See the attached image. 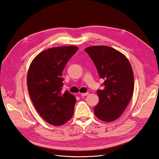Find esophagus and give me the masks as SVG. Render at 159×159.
I'll list each match as a JSON object with an SVG mask.
<instances>
[{
    "mask_svg": "<svg viewBox=\"0 0 159 159\" xmlns=\"http://www.w3.org/2000/svg\"><path fill=\"white\" fill-rule=\"evenodd\" d=\"M89 93H82L80 95H82V96H83V97H84V96H86V95H88Z\"/></svg>",
    "mask_w": 159,
    "mask_h": 159,
    "instance_id": "34e87169",
    "label": "esophagus"
}]
</instances>
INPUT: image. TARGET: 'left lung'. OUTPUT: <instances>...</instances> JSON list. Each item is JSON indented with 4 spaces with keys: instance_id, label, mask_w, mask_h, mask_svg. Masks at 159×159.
Here are the masks:
<instances>
[{
    "instance_id": "1",
    "label": "left lung",
    "mask_w": 159,
    "mask_h": 159,
    "mask_svg": "<svg viewBox=\"0 0 159 159\" xmlns=\"http://www.w3.org/2000/svg\"><path fill=\"white\" fill-rule=\"evenodd\" d=\"M93 61L100 78L104 79L103 89H98V104L94 114L103 121L119 118L133 93L134 74L127 58L113 48L96 45L84 49Z\"/></svg>"
}]
</instances>
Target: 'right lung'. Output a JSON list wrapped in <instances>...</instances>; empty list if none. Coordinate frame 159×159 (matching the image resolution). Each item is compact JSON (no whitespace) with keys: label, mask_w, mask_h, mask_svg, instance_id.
<instances>
[{"label":"right lung","mask_w":159,"mask_h":159,"mask_svg":"<svg viewBox=\"0 0 159 159\" xmlns=\"http://www.w3.org/2000/svg\"><path fill=\"white\" fill-rule=\"evenodd\" d=\"M76 46L50 48L33 59L27 73V86L34 107L46 122L54 126L64 125L74 112L76 98L61 92L62 71L77 52Z\"/></svg>","instance_id":"add662e5"}]
</instances>
